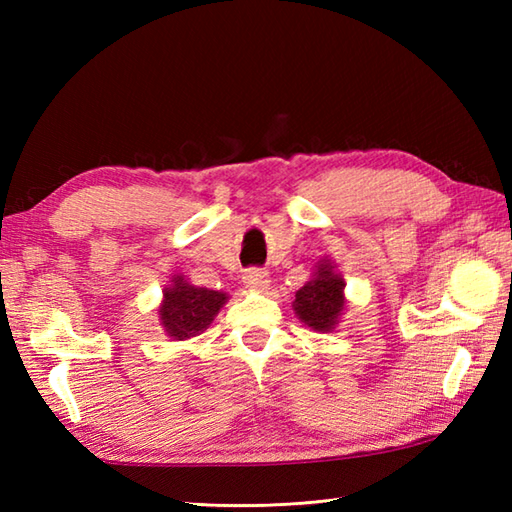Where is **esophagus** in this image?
<instances>
[{
  "label": "esophagus",
  "mask_w": 512,
  "mask_h": 512,
  "mask_svg": "<svg viewBox=\"0 0 512 512\" xmlns=\"http://www.w3.org/2000/svg\"><path fill=\"white\" fill-rule=\"evenodd\" d=\"M242 281H244V286L250 288V290H264L270 284V277H268L266 270L250 268V270H246V273H244Z\"/></svg>",
  "instance_id": "34e87169"
}]
</instances>
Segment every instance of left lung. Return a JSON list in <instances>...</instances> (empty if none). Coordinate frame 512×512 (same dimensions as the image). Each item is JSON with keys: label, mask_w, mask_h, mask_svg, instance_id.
<instances>
[{"label": "left lung", "mask_w": 512, "mask_h": 512, "mask_svg": "<svg viewBox=\"0 0 512 512\" xmlns=\"http://www.w3.org/2000/svg\"><path fill=\"white\" fill-rule=\"evenodd\" d=\"M343 288L345 281L334 270V264L330 259H321L317 273L312 275L306 286L295 292L292 308H295L297 317L308 328L317 332H330L339 323L345 310Z\"/></svg>", "instance_id": "obj_1"}]
</instances>
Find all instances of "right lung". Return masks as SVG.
Masks as SVG:
<instances>
[{"instance_id":"obj_1","label":"right lung","mask_w":512,"mask_h":512,"mask_svg":"<svg viewBox=\"0 0 512 512\" xmlns=\"http://www.w3.org/2000/svg\"><path fill=\"white\" fill-rule=\"evenodd\" d=\"M226 301V292L191 286L182 275H173L171 286L162 290L160 325L173 341H187L209 328Z\"/></svg>"}]
</instances>
